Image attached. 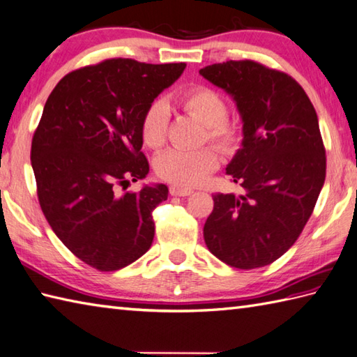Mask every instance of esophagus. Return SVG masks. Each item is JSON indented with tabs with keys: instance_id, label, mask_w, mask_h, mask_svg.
Segmentation results:
<instances>
[{
	"instance_id": "esophagus-1",
	"label": "esophagus",
	"mask_w": 357,
	"mask_h": 357,
	"mask_svg": "<svg viewBox=\"0 0 357 357\" xmlns=\"http://www.w3.org/2000/svg\"><path fill=\"white\" fill-rule=\"evenodd\" d=\"M192 192H194L192 189H188V188H180V186H171L169 188V194L176 195V197H188V195H191Z\"/></svg>"
}]
</instances>
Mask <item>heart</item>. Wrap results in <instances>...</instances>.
I'll use <instances>...</instances> for the list:
<instances>
[{
	"label": "heart",
	"mask_w": 357,
	"mask_h": 357,
	"mask_svg": "<svg viewBox=\"0 0 357 357\" xmlns=\"http://www.w3.org/2000/svg\"><path fill=\"white\" fill-rule=\"evenodd\" d=\"M178 105L188 114L206 126V136L218 148L231 151L240 140V126L226 119L227 107L217 91L206 86H197L181 93ZM168 128V108L162 100H155L142 119V137L145 145L157 149L165 145ZM220 157L213 148H202L195 151L169 149L157 157L155 172L174 186L186 188L200 185L209 174L217 169Z\"/></svg>",
	"instance_id": "heart-1"
}]
</instances>
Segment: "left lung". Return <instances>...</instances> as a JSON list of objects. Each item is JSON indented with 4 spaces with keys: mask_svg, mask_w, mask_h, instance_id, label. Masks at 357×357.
I'll use <instances>...</instances> for the list:
<instances>
[{
    "mask_svg": "<svg viewBox=\"0 0 357 357\" xmlns=\"http://www.w3.org/2000/svg\"><path fill=\"white\" fill-rule=\"evenodd\" d=\"M200 75L234 99L243 122L226 174L244 194H213L204 243L232 267L267 266L298 240L326 181L318 116L295 79L258 62L227 61Z\"/></svg>",
    "mask_w": 357,
    "mask_h": 357,
    "instance_id": "1",
    "label": "left lung"
}]
</instances>
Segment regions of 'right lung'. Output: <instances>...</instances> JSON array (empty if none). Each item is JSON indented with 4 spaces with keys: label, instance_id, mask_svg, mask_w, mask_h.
I'll list each match as a JSON object with an SVG mask.
<instances>
[{
    "label": "right lung",
    "instance_id": "obj_1",
    "mask_svg": "<svg viewBox=\"0 0 357 357\" xmlns=\"http://www.w3.org/2000/svg\"><path fill=\"white\" fill-rule=\"evenodd\" d=\"M186 64L107 59L54 86L31 140L38 199L53 232L98 271H119L151 248L153 211L168 186L117 194L145 178L142 119Z\"/></svg>",
    "mask_w": 357,
    "mask_h": 357
}]
</instances>
